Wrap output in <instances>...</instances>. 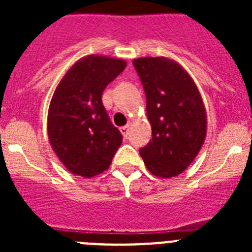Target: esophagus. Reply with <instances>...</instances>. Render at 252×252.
I'll use <instances>...</instances> for the list:
<instances>
[{
	"label": "esophagus",
	"mask_w": 252,
	"mask_h": 252,
	"mask_svg": "<svg viewBox=\"0 0 252 252\" xmlns=\"http://www.w3.org/2000/svg\"><path fill=\"white\" fill-rule=\"evenodd\" d=\"M128 128H130V125H126V126H122L121 128H120V131H121V133L124 135V137H127L128 135Z\"/></svg>",
	"instance_id": "esophagus-1"
}]
</instances>
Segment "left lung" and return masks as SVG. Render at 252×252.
I'll return each mask as SVG.
<instances>
[{
	"label": "left lung",
	"mask_w": 252,
	"mask_h": 252,
	"mask_svg": "<svg viewBox=\"0 0 252 252\" xmlns=\"http://www.w3.org/2000/svg\"><path fill=\"white\" fill-rule=\"evenodd\" d=\"M146 95V115L153 139L140 149L151 174L171 178L182 174L204 144L207 115L192 77L166 57L132 60Z\"/></svg>",
	"instance_id": "1"
}]
</instances>
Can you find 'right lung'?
Wrapping results in <instances>:
<instances>
[{
	"mask_svg": "<svg viewBox=\"0 0 252 252\" xmlns=\"http://www.w3.org/2000/svg\"><path fill=\"white\" fill-rule=\"evenodd\" d=\"M125 68L122 59L87 55L66 70L55 88L48 111V137L72 174H101L121 146L122 135L110 121L102 93Z\"/></svg>",
	"mask_w": 252,
	"mask_h": 252,
	"instance_id": "obj_1",
	"label": "right lung"
}]
</instances>
